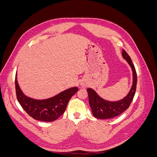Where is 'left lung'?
I'll use <instances>...</instances> for the list:
<instances>
[{"instance_id":"1","label":"left lung","mask_w":157,"mask_h":157,"mask_svg":"<svg viewBox=\"0 0 157 157\" xmlns=\"http://www.w3.org/2000/svg\"><path fill=\"white\" fill-rule=\"evenodd\" d=\"M124 58L129 63L133 71V85L129 94L124 99L118 101L111 102L104 100L99 97L96 92L91 88L87 90L89 99V104L91 107L93 115L100 119H108L117 117L130 107L134 99L136 90L137 73L134 64L127 52L123 50L122 54Z\"/></svg>"}]
</instances>
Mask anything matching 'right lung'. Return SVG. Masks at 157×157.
<instances>
[{"mask_svg": "<svg viewBox=\"0 0 157 157\" xmlns=\"http://www.w3.org/2000/svg\"><path fill=\"white\" fill-rule=\"evenodd\" d=\"M15 86L17 99L24 111L34 119L44 122L54 121L63 115L70 99L78 90L77 87L71 88L50 99L35 100L23 94L19 87L16 75Z\"/></svg>", "mask_w": 157, "mask_h": 157, "instance_id": "obj_1", "label": "right lung"}]
</instances>
